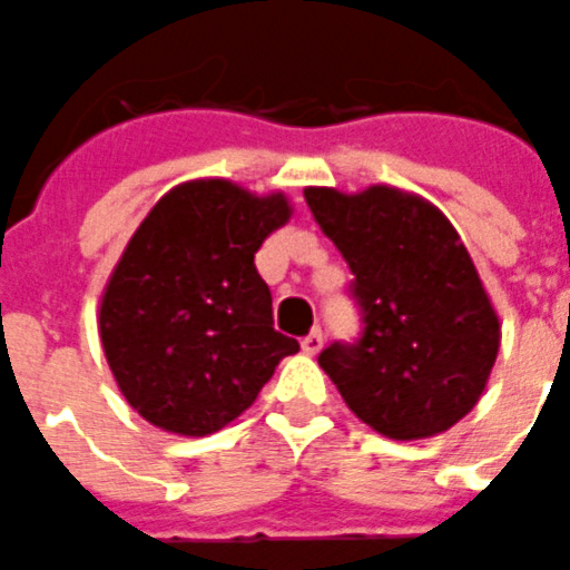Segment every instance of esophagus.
Returning <instances> with one entry per match:
<instances>
[{
    "instance_id": "esophagus-1",
    "label": "esophagus",
    "mask_w": 570,
    "mask_h": 570,
    "mask_svg": "<svg viewBox=\"0 0 570 570\" xmlns=\"http://www.w3.org/2000/svg\"><path fill=\"white\" fill-rule=\"evenodd\" d=\"M321 346H323V332L321 330H312L309 335L301 341V348H304L306 355H317V352H321Z\"/></svg>"
}]
</instances>
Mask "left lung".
Masks as SVG:
<instances>
[{
	"mask_svg": "<svg viewBox=\"0 0 570 570\" xmlns=\"http://www.w3.org/2000/svg\"><path fill=\"white\" fill-rule=\"evenodd\" d=\"M315 222L352 269L361 337L317 355L346 406L392 440L463 420L489 383L500 321L458 229L434 204L374 184L306 187Z\"/></svg>",
	"mask_w": 570,
	"mask_h": 570,
	"instance_id": "8db88e82",
	"label": "left lung"
}]
</instances>
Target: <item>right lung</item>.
<instances>
[{
  "mask_svg": "<svg viewBox=\"0 0 570 570\" xmlns=\"http://www.w3.org/2000/svg\"><path fill=\"white\" fill-rule=\"evenodd\" d=\"M284 193L224 178L170 189L138 224L101 295L110 372L147 423L204 438L247 412L297 341L275 332L255 253L289 222Z\"/></svg>",
  "mask_w": 570,
  "mask_h": 570,
  "instance_id": "right-lung-1",
  "label": "right lung"
}]
</instances>
